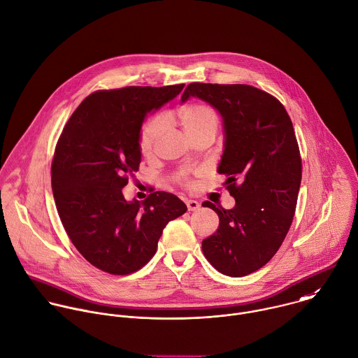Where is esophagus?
<instances>
[{
	"label": "esophagus",
	"instance_id": "34e87169",
	"mask_svg": "<svg viewBox=\"0 0 358 358\" xmlns=\"http://www.w3.org/2000/svg\"><path fill=\"white\" fill-rule=\"evenodd\" d=\"M185 203H187V208H188L189 212H195V210H198V209L201 208L199 202H196V201H194V199H187Z\"/></svg>",
	"mask_w": 358,
	"mask_h": 358
}]
</instances>
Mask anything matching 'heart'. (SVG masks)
Instances as JSON below:
<instances>
[{
	"mask_svg": "<svg viewBox=\"0 0 358 358\" xmlns=\"http://www.w3.org/2000/svg\"><path fill=\"white\" fill-rule=\"evenodd\" d=\"M177 118L187 134L188 138H192L201 132L216 131L217 128V115L213 108L205 104H187L177 111ZM163 129V118L155 117L149 120L139 135V149L143 155H149Z\"/></svg>",
	"mask_w": 358,
	"mask_h": 358,
	"instance_id": "1",
	"label": "heart"
}]
</instances>
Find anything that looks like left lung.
<instances>
[{
    "instance_id": "8db88e82",
    "label": "left lung",
    "mask_w": 358,
    "mask_h": 358,
    "mask_svg": "<svg viewBox=\"0 0 358 358\" xmlns=\"http://www.w3.org/2000/svg\"><path fill=\"white\" fill-rule=\"evenodd\" d=\"M198 97L215 107L224 128L219 174L236 199L233 209L202 206L219 216L216 233L202 241L220 273L241 278L266 265L292 226L301 184V156L292 120L272 94L250 85L189 83L181 101Z\"/></svg>"
}]
</instances>
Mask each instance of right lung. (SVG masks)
Segmentation results:
<instances>
[{
    "label": "right lung",
    "instance_id": "add662e5",
    "mask_svg": "<svg viewBox=\"0 0 358 358\" xmlns=\"http://www.w3.org/2000/svg\"><path fill=\"white\" fill-rule=\"evenodd\" d=\"M184 89L127 86L87 96L65 124L51 163V187L62 226L97 269L129 275L156 254L170 220L187 212L174 194L156 191L128 202L122 188L139 170L145 117Z\"/></svg>",
    "mask_w": 358,
    "mask_h": 358
}]
</instances>
